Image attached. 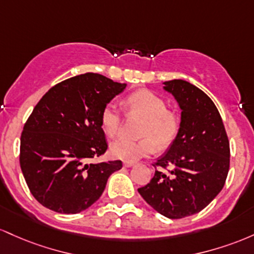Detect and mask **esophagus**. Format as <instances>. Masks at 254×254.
<instances>
[{
  "mask_svg": "<svg viewBox=\"0 0 254 254\" xmlns=\"http://www.w3.org/2000/svg\"><path fill=\"white\" fill-rule=\"evenodd\" d=\"M133 165H134L133 162H124V167H126V168H130V167H133Z\"/></svg>",
  "mask_w": 254,
  "mask_h": 254,
  "instance_id": "1",
  "label": "esophagus"
}]
</instances>
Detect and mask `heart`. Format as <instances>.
<instances>
[{"label":"heart","mask_w":254,"mask_h":254,"mask_svg":"<svg viewBox=\"0 0 254 254\" xmlns=\"http://www.w3.org/2000/svg\"><path fill=\"white\" fill-rule=\"evenodd\" d=\"M128 115L142 119L139 136L140 140L126 138L116 139L110 145L114 158L125 162H135L155 151V147L165 149L175 140L180 132V119L175 113L167 110L161 97L147 90L132 93L125 101ZM122 114L118 105L108 103L101 113V127L108 136L118 134L121 127Z\"/></svg>","instance_id":"b5f03b06"}]
</instances>
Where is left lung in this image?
<instances>
[{"instance_id":"left-lung-1","label":"left lung","mask_w":254,"mask_h":254,"mask_svg":"<svg viewBox=\"0 0 254 254\" xmlns=\"http://www.w3.org/2000/svg\"><path fill=\"white\" fill-rule=\"evenodd\" d=\"M181 110L180 132L146 186L144 200L168 218H184L206 207L221 192L229 170V141L217 108L209 96L181 79L163 82Z\"/></svg>"}]
</instances>
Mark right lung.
<instances>
[{"instance_id":"add662e5","label":"right lung","mask_w":254,"mask_h":254,"mask_svg":"<svg viewBox=\"0 0 254 254\" xmlns=\"http://www.w3.org/2000/svg\"><path fill=\"white\" fill-rule=\"evenodd\" d=\"M127 84L96 73L59 82L37 103L22 129L20 167L32 195L59 213H79L102 195L121 161L92 163L107 151L101 113Z\"/></svg>"}]
</instances>
